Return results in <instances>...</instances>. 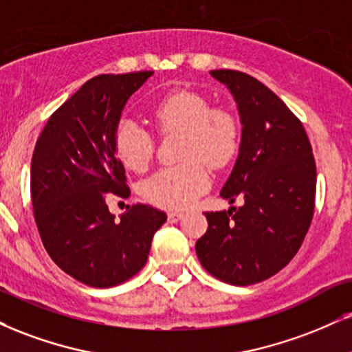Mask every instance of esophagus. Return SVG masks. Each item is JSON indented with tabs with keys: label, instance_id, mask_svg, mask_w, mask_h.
Returning a JSON list of instances; mask_svg holds the SVG:
<instances>
[{
	"label": "esophagus",
	"instance_id": "1",
	"mask_svg": "<svg viewBox=\"0 0 352 352\" xmlns=\"http://www.w3.org/2000/svg\"><path fill=\"white\" fill-rule=\"evenodd\" d=\"M167 217H168V221H170V223H177L179 219L184 218V213H182V211H168Z\"/></svg>",
	"mask_w": 352,
	"mask_h": 352
}]
</instances>
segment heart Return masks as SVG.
Instances as JSON below:
<instances>
[{
	"label": "heart",
	"instance_id": "1",
	"mask_svg": "<svg viewBox=\"0 0 352 352\" xmlns=\"http://www.w3.org/2000/svg\"><path fill=\"white\" fill-rule=\"evenodd\" d=\"M160 133H182L180 157L185 162L160 168L142 184V197L165 210H184L210 187L203 160L223 167L238 147L239 124L228 108L210 107L201 93L173 90L149 109ZM114 152L129 170L142 172L154 155V141L139 122L122 120L114 131Z\"/></svg>",
	"mask_w": 352,
	"mask_h": 352
}]
</instances>
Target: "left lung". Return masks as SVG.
<instances>
[{
    "mask_svg": "<svg viewBox=\"0 0 352 352\" xmlns=\"http://www.w3.org/2000/svg\"><path fill=\"white\" fill-rule=\"evenodd\" d=\"M211 75L238 103L243 135L221 197L243 205L205 213L208 230L195 249L213 277L251 285L298 252L315 211V157L302 121L264 83L238 70Z\"/></svg>",
    "mask_w": 352,
    "mask_h": 352,
    "instance_id": "obj_1",
    "label": "left lung"
}]
</instances>
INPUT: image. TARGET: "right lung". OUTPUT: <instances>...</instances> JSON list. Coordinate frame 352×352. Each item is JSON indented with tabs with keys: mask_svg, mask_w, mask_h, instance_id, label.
<instances>
[{
	"mask_svg": "<svg viewBox=\"0 0 352 352\" xmlns=\"http://www.w3.org/2000/svg\"><path fill=\"white\" fill-rule=\"evenodd\" d=\"M154 72L98 75L49 118L34 147L31 198L42 244L63 272L90 287L129 280L147 262L167 214L133 205L120 221L111 195L128 198L114 131L126 101Z\"/></svg>",
	"mask_w": 352,
	"mask_h": 352,
	"instance_id": "1",
	"label": "right lung"
}]
</instances>
